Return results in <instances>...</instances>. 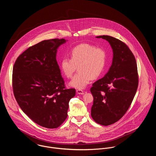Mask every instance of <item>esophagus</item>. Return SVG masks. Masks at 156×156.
I'll return each mask as SVG.
<instances>
[{"label":"esophagus","instance_id":"obj_1","mask_svg":"<svg viewBox=\"0 0 156 156\" xmlns=\"http://www.w3.org/2000/svg\"><path fill=\"white\" fill-rule=\"evenodd\" d=\"M76 92L78 94H84V92L82 89H77L76 90Z\"/></svg>","mask_w":156,"mask_h":156}]
</instances>
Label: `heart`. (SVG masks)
<instances>
[{
	"mask_svg": "<svg viewBox=\"0 0 156 156\" xmlns=\"http://www.w3.org/2000/svg\"><path fill=\"white\" fill-rule=\"evenodd\" d=\"M69 55L70 59L64 58L61 60V69L67 78H70L77 67L79 71L69 83L70 86L77 89L84 88L92 79L98 78L106 64V50L94 45H78L71 50Z\"/></svg>",
	"mask_w": 156,
	"mask_h": 156,
	"instance_id": "obj_1",
	"label": "heart"
}]
</instances>
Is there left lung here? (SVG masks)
<instances>
[{
	"label": "left lung",
	"mask_w": 156,
	"mask_h": 156,
	"mask_svg": "<svg viewBox=\"0 0 156 156\" xmlns=\"http://www.w3.org/2000/svg\"><path fill=\"white\" fill-rule=\"evenodd\" d=\"M96 38L107 40L113 52L109 71L90 89L94 98L91 116L97 123L107 126L119 121L128 111L137 89L139 76L135 57L127 45L108 35Z\"/></svg>",
	"instance_id": "obj_1"
}]
</instances>
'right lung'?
<instances>
[{"label":"right lung","instance_id":"1","mask_svg":"<svg viewBox=\"0 0 156 156\" xmlns=\"http://www.w3.org/2000/svg\"><path fill=\"white\" fill-rule=\"evenodd\" d=\"M64 39H51L29 47L16 59L12 89L19 106L34 122L56 129L66 119L68 103L76 95L67 89L56 56Z\"/></svg>","mask_w":156,"mask_h":156}]
</instances>
